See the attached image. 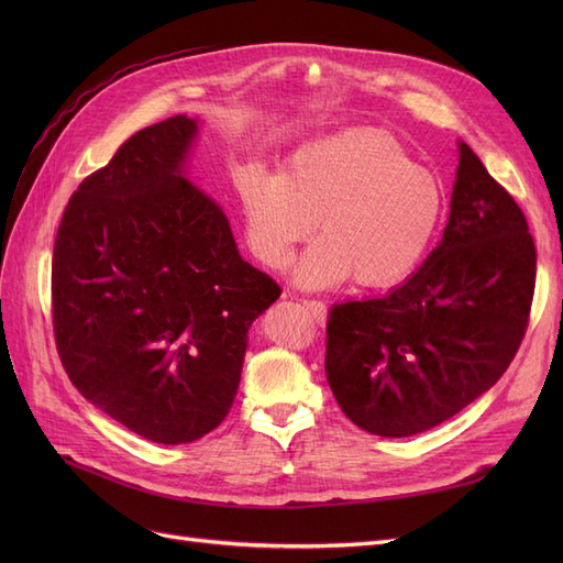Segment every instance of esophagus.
<instances>
[{"label":"esophagus","instance_id":"esophagus-1","mask_svg":"<svg viewBox=\"0 0 563 563\" xmlns=\"http://www.w3.org/2000/svg\"><path fill=\"white\" fill-rule=\"evenodd\" d=\"M305 305H308V310L312 312V317H314V321L319 323H327V305H323L321 300H305Z\"/></svg>","mask_w":563,"mask_h":563}]
</instances>
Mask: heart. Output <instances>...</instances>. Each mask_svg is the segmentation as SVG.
<instances>
[{
	"mask_svg": "<svg viewBox=\"0 0 563 563\" xmlns=\"http://www.w3.org/2000/svg\"><path fill=\"white\" fill-rule=\"evenodd\" d=\"M246 242L267 267H284L314 230L294 279L329 288L356 279L364 288L406 282L430 253L446 192L428 166L380 129H347L302 143L282 174L246 164L236 174Z\"/></svg>",
	"mask_w": 563,
	"mask_h": 563,
	"instance_id": "b5f03b06",
	"label": "heart"
}]
</instances>
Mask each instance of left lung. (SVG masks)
<instances>
[{
    "label": "left lung",
    "instance_id": "obj_1",
    "mask_svg": "<svg viewBox=\"0 0 563 563\" xmlns=\"http://www.w3.org/2000/svg\"><path fill=\"white\" fill-rule=\"evenodd\" d=\"M449 223L418 272L383 298L333 305L327 378L371 434L411 437L500 380L521 345L536 288L526 216L467 143Z\"/></svg>",
    "mask_w": 563,
    "mask_h": 563
}]
</instances>
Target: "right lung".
Segmentation results:
<instances>
[{"mask_svg": "<svg viewBox=\"0 0 563 563\" xmlns=\"http://www.w3.org/2000/svg\"><path fill=\"white\" fill-rule=\"evenodd\" d=\"M197 131L176 114L131 135L67 201L51 263L65 373L100 411L166 446L225 420L251 323L282 294L185 178Z\"/></svg>", "mask_w": 563, "mask_h": 563, "instance_id": "right-lung-1", "label": "right lung"}]
</instances>
